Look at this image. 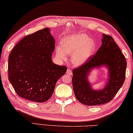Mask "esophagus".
Returning a JSON list of instances; mask_svg holds the SVG:
<instances>
[{"instance_id": "esophagus-1", "label": "esophagus", "mask_w": 133, "mask_h": 133, "mask_svg": "<svg viewBox=\"0 0 133 133\" xmlns=\"http://www.w3.org/2000/svg\"><path fill=\"white\" fill-rule=\"evenodd\" d=\"M66 73V74L69 75H71L72 74V71L70 69H67Z\"/></svg>"}]
</instances>
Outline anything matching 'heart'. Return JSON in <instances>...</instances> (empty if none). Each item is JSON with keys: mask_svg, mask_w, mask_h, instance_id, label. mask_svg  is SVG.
Listing matches in <instances>:
<instances>
[{"mask_svg": "<svg viewBox=\"0 0 133 133\" xmlns=\"http://www.w3.org/2000/svg\"><path fill=\"white\" fill-rule=\"evenodd\" d=\"M62 45L56 47V55L65 59L67 54H72L71 61L75 65H81L85 62L94 54L96 48L94 41L83 34L65 38Z\"/></svg>", "mask_w": 133, "mask_h": 133, "instance_id": "b5f03b06", "label": "heart"}]
</instances>
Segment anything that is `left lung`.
Returning a JSON list of instances; mask_svg holds the SVG:
<instances>
[{"instance_id": "8db88e82", "label": "left lung", "mask_w": 133, "mask_h": 133, "mask_svg": "<svg viewBox=\"0 0 133 133\" xmlns=\"http://www.w3.org/2000/svg\"><path fill=\"white\" fill-rule=\"evenodd\" d=\"M103 66L109 69L108 81L104 88L95 90L88 80L92 69ZM127 68L124 55L112 36L103 34L102 45L96 54L77 68L74 69L72 85L75 97L88 106L107 103L112 100L123 86Z\"/></svg>"}]
</instances>
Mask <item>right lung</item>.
<instances>
[{
  "label": "right lung",
  "mask_w": 133,
  "mask_h": 133,
  "mask_svg": "<svg viewBox=\"0 0 133 133\" xmlns=\"http://www.w3.org/2000/svg\"><path fill=\"white\" fill-rule=\"evenodd\" d=\"M55 41L50 29L26 36L9 55V80L17 94L29 101L43 103L51 97L58 80L66 67L52 61Z\"/></svg>",
  "instance_id": "obj_1"
}]
</instances>
